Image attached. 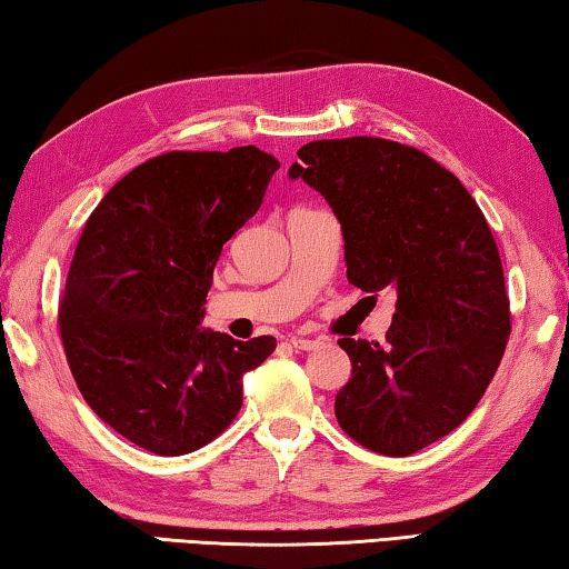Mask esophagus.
I'll return each mask as SVG.
<instances>
[{"instance_id":"esophagus-1","label":"esophagus","mask_w":569,"mask_h":569,"mask_svg":"<svg viewBox=\"0 0 569 569\" xmlns=\"http://www.w3.org/2000/svg\"><path fill=\"white\" fill-rule=\"evenodd\" d=\"M291 346H293L296 351H313L316 346H319V341L303 339V336H291Z\"/></svg>"}]
</instances>
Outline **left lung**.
Returning <instances> with one entry per match:
<instances>
[{
  "label": "left lung",
  "mask_w": 569,
  "mask_h": 569,
  "mask_svg": "<svg viewBox=\"0 0 569 569\" xmlns=\"http://www.w3.org/2000/svg\"><path fill=\"white\" fill-rule=\"evenodd\" d=\"M288 176L339 218L346 278L369 298L389 288L387 343L341 339L351 379L336 419L361 447L409 457L465 421L512 331L499 250L455 172L383 138L313 140Z\"/></svg>",
  "instance_id": "8db88e82"
}]
</instances>
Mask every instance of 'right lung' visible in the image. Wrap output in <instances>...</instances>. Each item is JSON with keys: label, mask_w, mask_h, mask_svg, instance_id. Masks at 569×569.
<instances>
[{"label": "right lung", "mask_w": 569, "mask_h": 569, "mask_svg": "<svg viewBox=\"0 0 569 569\" xmlns=\"http://www.w3.org/2000/svg\"><path fill=\"white\" fill-rule=\"evenodd\" d=\"M281 168L256 146L172 150L114 182L84 223L60 303L77 389L132 445L190 455L230 427L243 373L273 336L200 326L220 250L261 208Z\"/></svg>", "instance_id": "right-lung-1"}]
</instances>
